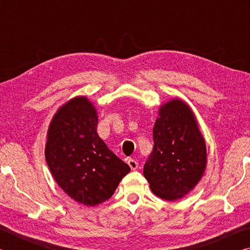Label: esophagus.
<instances>
[{
    "mask_svg": "<svg viewBox=\"0 0 250 250\" xmlns=\"http://www.w3.org/2000/svg\"><path fill=\"white\" fill-rule=\"evenodd\" d=\"M126 163H128V166L130 167L131 170H137L138 168V162L133 159H128L126 160Z\"/></svg>",
    "mask_w": 250,
    "mask_h": 250,
    "instance_id": "esophagus-1",
    "label": "esophagus"
}]
</instances>
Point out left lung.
I'll return each mask as SVG.
<instances>
[{
  "mask_svg": "<svg viewBox=\"0 0 250 250\" xmlns=\"http://www.w3.org/2000/svg\"><path fill=\"white\" fill-rule=\"evenodd\" d=\"M153 140L143 175L156 196L166 201L180 200L198 184L207 164L205 139L185 101L173 98L160 105Z\"/></svg>",
  "mask_w": 250,
  "mask_h": 250,
  "instance_id": "left-lung-1",
  "label": "left lung"
}]
</instances>
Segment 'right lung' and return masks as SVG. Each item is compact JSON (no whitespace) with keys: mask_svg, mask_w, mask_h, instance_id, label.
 Segmentation results:
<instances>
[{"mask_svg":"<svg viewBox=\"0 0 250 250\" xmlns=\"http://www.w3.org/2000/svg\"><path fill=\"white\" fill-rule=\"evenodd\" d=\"M98 115L86 96L58 108L47 131L45 158L59 188L79 204L96 206L109 200L130 172L97 133Z\"/></svg>","mask_w":250,"mask_h":250,"instance_id":"right-lung-1","label":"right lung"}]
</instances>
